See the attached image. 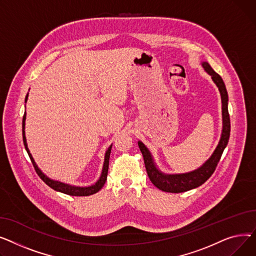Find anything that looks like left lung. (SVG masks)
Returning <instances> with one entry per match:
<instances>
[{
	"label": "left lung",
	"instance_id": "obj_1",
	"mask_svg": "<svg viewBox=\"0 0 256 256\" xmlns=\"http://www.w3.org/2000/svg\"><path fill=\"white\" fill-rule=\"evenodd\" d=\"M202 66L204 70L211 76L214 84L217 86L219 93L221 96V110H222V131L219 142L214 150L213 154L206 160L200 168L196 170L182 172V174H166L163 172L152 155L150 150L142 142L138 140V146L140 152L142 153L146 170L148 176L151 180V182L160 190L165 192H172V193H180L185 192L191 189L196 188L202 185L206 180L213 174L216 170L217 164L221 158V155L226 148L230 135V120L228 114V95L226 88H225L224 82L221 78L220 75L216 73L213 68L210 66V64L206 61H202Z\"/></svg>",
	"mask_w": 256,
	"mask_h": 256
}]
</instances>
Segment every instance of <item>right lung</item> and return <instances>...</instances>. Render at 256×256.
Wrapping results in <instances>:
<instances>
[{
    "mask_svg": "<svg viewBox=\"0 0 256 256\" xmlns=\"http://www.w3.org/2000/svg\"><path fill=\"white\" fill-rule=\"evenodd\" d=\"M28 93L26 96L24 102L26 103L28 101ZM26 114L24 112V118H22V140H24V144L26 148V151L28 154L30 159H31L35 170L38 174V176L42 178V181L48 185L50 188H52L56 191L58 192H62L68 195H72V196H88V195H92L94 193H97L106 182V178H108V164H110V152H112V144H110L108 146V148L106 150V152L104 154V162H103V166H102V170H101V174L99 176V178L97 180V182L93 185H90V186H76V185H71L68 183H64L61 181H56V180L50 178L48 176L45 174L39 168L37 163L35 162L31 152H30V150L28 148V144H26Z\"/></svg>",
    "mask_w": 256,
    "mask_h": 256,
    "instance_id": "obj_1",
    "label": "right lung"
}]
</instances>
